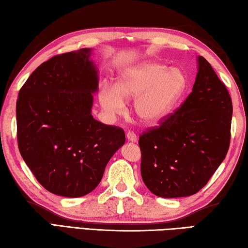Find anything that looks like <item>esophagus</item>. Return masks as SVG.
<instances>
[{"mask_svg":"<svg viewBox=\"0 0 248 248\" xmlns=\"http://www.w3.org/2000/svg\"><path fill=\"white\" fill-rule=\"evenodd\" d=\"M126 138H127V140H128V141H132V142H135V141H137V136H136V134L134 133L133 131H128V132L126 133Z\"/></svg>","mask_w":248,"mask_h":248,"instance_id":"1","label":"esophagus"}]
</instances>
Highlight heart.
Instances as JSON below:
<instances>
[{"mask_svg":"<svg viewBox=\"0 0 248 248\" xmlns=\"http://www.w3.org/2000/svg\"><path fill=\"white\" fill-rule=\"evenodd\" d=\"M187 88V78L179 68L146 62L128 69L115 87L106 85L99 91V102L110 116L120 115L125 100H133L134 111L144 123L154 124L170 114Z\"/></svg>","mask_w":248,"mask_h":248,"instance_id":"1","label":"heart"}]
</instances>
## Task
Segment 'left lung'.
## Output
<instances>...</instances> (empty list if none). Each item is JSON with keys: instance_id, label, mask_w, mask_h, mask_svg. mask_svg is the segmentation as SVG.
<instances>
[{"instance_id": "1", "label": "left lung", "mask_w": 248, "mask_h": 248, "mask_svg": "<svg viewBox=\"0 0 248 248\" xmlns=\"http://www.w3.org/2000/svg\"><path fill=\"white\" fill-rule=\"evenodd\" d=\"M232 112L227 87L198 56L192 93L159 126L140 136L141 177L150 192L163 198L199 192L228 154Z\"/></svg>"}]
</instances>
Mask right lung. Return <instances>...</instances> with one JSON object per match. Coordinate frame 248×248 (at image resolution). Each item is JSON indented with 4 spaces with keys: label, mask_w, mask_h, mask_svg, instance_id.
Masks as SVG:
<instances>
[{
    "label": "right lung",
    "mask_w": 248,
    "mask_h": 248,
    "mask_svg": "<svg viewBox=\"0 0 248 248\" xmlns=\"http://www.w3.org/2000/svg\"><path fill=\"white\" fill-rule=\"evenodd\" d=\"M90 54L80 49L43 62L16 102L21 157L43 187L64 197L93 192L125 142L123 129L91 115L98 73Z\"/></svg>",
    "instance_id": "obj_1"
}]
</instances>
